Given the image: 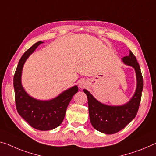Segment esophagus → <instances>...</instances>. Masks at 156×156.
Here are the masks:
<instances>
[{
    "label": "esophagus",
    "instance_id": "obj_1",
    "mask_svg": "<svg viewBox=\"0 0 156 156\" xmlns=\"http://www.w3.org/2000/svg\"><path fill=\"white\" fill-rule=\"evenodd\" d=\"M85 86H86V83H85L84 81H81V82H80V88H84Z\"/></svg>",
    "mask_w": 156,
    "mask_h": 156
}]
</instances>
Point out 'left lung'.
Instances as JSON below:
<instances>
[{"label":"left lung","mask_w":156,"mask_h":156,"mask_svg":"<svg viewBox=\"0 0 156 156\" xmlns=\"http://www.w3.org/2000/svg\"><path fill=\"white\" fill-rule=\"evenodd\" d=\"M127 66L135 69L136 88L131 99L123 105L112 106L103 104L97 100L91 93L83 89L88 98L90 121L95 130L102 133L114 134L121 130L135 119L140 107L143 89V78L141 69L136 57L130 51L129 56L122 58Z\"/></svg>","instance_id":"left-lung-1"}]
</instances>
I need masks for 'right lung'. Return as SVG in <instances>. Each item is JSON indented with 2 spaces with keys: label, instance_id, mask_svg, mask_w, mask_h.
<instances>
[{
  "label": "right lung",
  "instance_id": "right-lung-1",
  "mask_svg": "<svg viewBox=\"0 0 156 156\" xmlns=\"http://www.w3.org/2000/svg\"><path fill=\"white\" fill-rule=\"evenodd\" d=\"M43 42L35 43L20 58L14 76L16 107L19 114L29 124L39 130H51L63 122L66 112L73 95L78 91L75 85L64 90L58 96L49 100L35 99L28 94L21 84L23 65L31 54Z\"/></svg>",
  "mask_w": 156,
  "mask_h": 156
}]
</instances>
